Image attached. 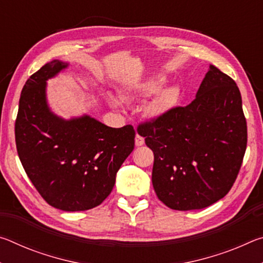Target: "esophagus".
<instances>
[{
	"label": "esophagus",
	"instance_id": "esophagus-1",
	"mask_svg": "<svg viewBox=\"0 0 263 263\" xmlns=\"http://www.w3.org/2000/svg\"><path fill=\"white\" fill-rule=\"evenodd\" d=\"M135 144H136V146H142V145L145 144V139L139 135V133H137V135H136Z\"/></svg>",
	"mask_w": 263,
	"mask_h": 263
}]
</instances>
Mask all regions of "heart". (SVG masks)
<instances>
[{
    "label": "heart",
    "mask_w": 263,
    "mask_h": 263,
    "mask_svg": "<svg viewBox=\"0 0 263 263\" xmlns=\"http://www.w3.org/2000/svg\"><path fill=\"white\" fill-rule=\"evenodd\" d=\"M164 83H166V79L162 77L148 79L144 82L137 84L135 88L127 89V90L124 92L123 100L132 101L146 99V97H149L156 94V92L163 87ZM108 100L111 105H121L119 100L112 95H109ZM177 100H179V89L174 86L164 88L162 90H160L157 96L154 97L153 101L146 106L145 115L151 119L157 118L162 114L167 112L171 108H173V106L176 104Z\"/></svg>",
    "instance_id": "heart-1"
}]
</instances>
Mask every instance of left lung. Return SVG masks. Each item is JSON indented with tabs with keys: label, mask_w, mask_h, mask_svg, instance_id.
<instances>
[{
	"label": "left lung",
	"mask_w": 263,
	"mask_h": 263,
	"mask_svg": "<svg viewBox=\"0 0 263 263\" xmlns=\"http://www.w3.org/2000/svg\"><path fill=\"white\" fill-rule=\"evenodd\" d=\"M138 133L154 153L152 183L173 210L204 209L232 188L247 145V124L239 88L210 65L196 99Z\"/></svg>",
	"instance_id": "left-lung-1"
}]
</instances>
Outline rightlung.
<instances>
[{"instance_id": "1", "label": "right lung", "mask_w": 263, "mask_h": 263, "mask_svg": "<svg viewBox=\"0 0 263 263\" xmlns=\"http://www.w3.org/2000/svg\"><path fill=\"white\" fill-rule=\"evenodd\" d=\"M69 66L52 60L25 82L15 124L18 157L42 197L64 211L104 201L116 174L135 148L131 125L114 128L89 115L65 119L47 102V81Z\"/></svg>"}]
</instances>
